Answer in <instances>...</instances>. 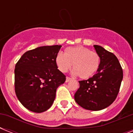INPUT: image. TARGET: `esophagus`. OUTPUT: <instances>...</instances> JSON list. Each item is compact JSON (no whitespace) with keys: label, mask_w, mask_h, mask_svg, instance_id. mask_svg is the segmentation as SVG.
I'll list each match as a JSON object with an SVG mask.
<instances>
[{"label":"esophagus","mask_w":133,"mask_h":133,"mask_svg":"<svg viewBox=\"0 0 133 133\" xmlns=\"http://www.w3.org/2000/svg\"><path fill=\"white\" fill-rule=\"evenodd\" d=\"M71 80H72V79H71V78H70V77H67L66 79H65V82H66V83H68V82H69V81H70Z\"/></svg>","instance_id":"1"}]
</instances>
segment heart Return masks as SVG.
I'll return each instance as SVG.
<instances>
[{"mask_svg": "<svg viewBox=\"0 0 133 133\" xmlns=\"http://www.w3.org/2000/svg\"><path fill=\"white\" fill-rule=\"evenodd\" d=\"M55 63L61 72H66L72 68L73 74L81 79H87L97 72L100 65V57L97 52L83 46L70 47L59 53L55 58ZM73 65H72V64Z\"/></svg>", "mask_w": 133, "mask_h": 133, "instance_id": "heart-1", "label": "heart"}]
</instances>
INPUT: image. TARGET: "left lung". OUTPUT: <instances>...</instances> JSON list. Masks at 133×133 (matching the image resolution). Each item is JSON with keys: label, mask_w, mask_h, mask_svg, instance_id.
Wrapping results in <instances>:
<instances>
[{"label": "left lung", "mask_w": 133, "mask_h": 133, "mask_svg": "<svg viewBox=\"0 0 133 133\" xmlns=\"http://www.w3.org/2000/svg\"><path fill=\"white\" fill-rule=\"evenodd\" d=\"M100 57L97 73L88 80L79 81V88L75 100L84 109L97 111L108 107L117 96L123 79V70L119 60L103 47L95 45Z\"/></svg>", "instance_id": "obj_1"}]
</instances>
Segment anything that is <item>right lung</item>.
<instances>
[{"label":"right lung","instance_id":"add662e5","mask_svg":"<svg viewBox=\"0 0 133 133\" xmlns=\"http://www.w3.org/2000/svg\"><path fill=\"white\" fill-rule=\"evenodd\" d=\"M61 48L56 45L29 50L16 64V95L30 111L40 113L49 109L54 103L56 89L65 81V76L55 63Z\"/></svg>","mask_w":133,"mask_h":133}]
</instances>
